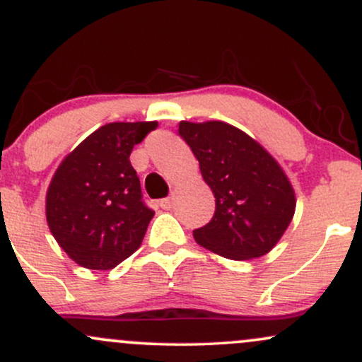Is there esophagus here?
<instances>
[{
	"mask_svg": "<svg viewBox=\"0 0 362 362\" xmlns=\"http://www.w3.org/2000/svg\"><path fill=\"white\" fill-rule=\"evenodd\" d=\"M160 207L161 209H165V211H170L173 207V201L170 197H167V199H161L160 201Z\"/></svg>",
	"mask_w": 362,
	"mask_h": 362,
	"instance_id": "esophagus-1",
	"label": "esophagus"
}]
</instances>
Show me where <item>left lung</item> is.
Wrapping results in <instances>:
<instances>
[{
    "mask_svg": "<svg viewBox=\"0 0 362 362\" xmlns=\"http://www.w3.org/2000/svg\"><path fill=\"white\" fill-rule=\"evenodd\" d=\"M178 136L192 149L216 197L214 216L194 230L195 242L233 260L271 252L296 207L277 161L250 136L219 120L180 122Z\"/></svg>",
    "mask_w": 362,
    "mask_h": 362,
    "instance_id": "left-lung-1",
    "label": "left lung"
}]
</instances>
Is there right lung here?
I'll return each instance as SVG.
<instances>
[{
    "label": "right lung",
    "instance_id": "1",
    "mask_svg": "<svg viewBox=\"0 0 362 362\" xmlns=\"http://www.w3.org/2000/svg\"><path fill=\"white\" fill-rule=\"evenodd\" d=\"M156 127V122L105 124L54 173L45 197L49 230L83 267L114 269L141 247L155 211L143 201L129 156Z\"/></svg>",
    "mask_w": 362,
    "mask_h": 362
}]
</instances>
